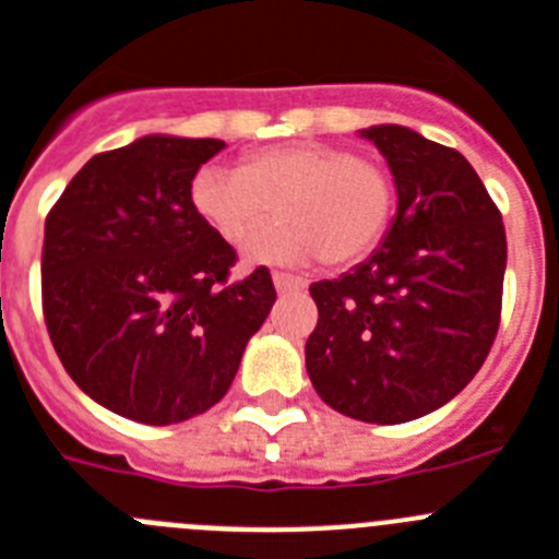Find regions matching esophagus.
<instances>
[{
	"instance_id": "1",
	"label": "esophagus",
	"mask_w": 559,
	"mask_h": 559,
	"mask_svg": "<svg viewBox=\"0 0 559 559\" xmlns=\"http://www.w3.org/2000/svg\"><path fill=\"white\" fill-rule=\"evenodd\" d=\"M273 284L278 292H297L304 289L306 281L300 275H289V273H273Z\"/></svg>"
}]
</instances>
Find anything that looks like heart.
<instances>
[{
	"label": "heart",
	"instance_id": "1",
	"mask_svg": "<svg viewBox=\"0 0 559 559\" xmlns=\"http://www.w3.org/2000/svg\"><path fill=\"white\" fill-rule=\"evenodd\" d=\"M195 215L223 242L242 245L273 209L281 221L255 234L250 262L347 267L372 253L394 217L389 170L333 143H286L250 151L239 168L203 165L190 187Z\"/></svg>",
	"mask_w": 559,
	"mask_h": 559
}]
</instances>
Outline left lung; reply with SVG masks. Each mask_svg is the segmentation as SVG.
Listing matches in <instances>:
<instances>
[{"label": "left lung", "mask_w": 559, "mask_h": 559, "mask_svg": "<svg viewBox=\"0 0 559 559\" xmlns=\"http://www.w3.org/2000/svg\"><path fill=\"white\" fill-rule=\"evenodd\" d=\"M397 185V217L372 259L311 284L306 342L317 394L372 425L419 419L479 372L502 320L508 239L466 156L405 127L364 129Z\"/></svg>", "instance_id": "obj_1"}]
</instances>
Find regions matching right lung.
Segmentation results:
<instances>
[{
    "mask_svg": "<svg viewBox=\"0 0 559 559\" xmlns=\"http://www.w3.org/2000/svg\"><path fill=\"white\" fill-rule=\"evenodd\" d=\"M212 138L151 134L96 154L46 215L44 320L98 405L143 425L203 414L275 304L267 267L228 281L237 250L190 201Z\"/></svg>",
    "mask_w": 559,
    "mask_h": 559,
    "instance_id": "right-lung-1",
    "label": "right lung"
}]
</instances>
